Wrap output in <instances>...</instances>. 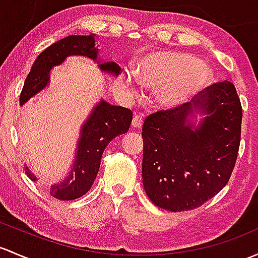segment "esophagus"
<instances>
[{
	"instance_id": "1",
	"label": "esophagus",
	"mask_w": 258,
	"mask_h": 258,
	"mask_svg": "<svg viewBox=\"0 0 258 258\" xmlns=\"http://www.w3.org/2000/svg\"><path fill=\"white\" fill-rule=\"evenodd\" d=\"M143 123V116L141 113H136L134 116V120H132V127L134 128H141Z\"/></svg>"
}]
</instances>
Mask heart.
<instances>
[{
  "label": "heart",
  "mask_w": 258,
  "mask_h": 258,
  "mask_svg": "<svg viewBox=\"0 0 258 258\" xmlns=\"http://www.w3.org/2000/svg\"><path fill=\"white\" fill-rule=\"evenodd\" d=\"M137 78L145 86L159 89L158 101L173 107L199 93L209 81L210 72L207 65L189 54L157 51L141 61Z\"/></svg>",
  "instance_id": "b5f03b06"
}]
</instances>
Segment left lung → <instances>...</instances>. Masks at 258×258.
<instances>
[{"instance_id": "obj_1", "label": "left lung", "mask_w": 258, "mask_h": 258, "mask_svg": "<svg viewBox=\"0 0 258 258\" xmlns=\"http://www.w3.org/2000/svg\"><path fill=\"white\" fill-rule=\"evenodd\" d=\"M194 110L206 117L194 127ZM242 107L229 80L203 89L190 102L159 110L142 127L143 186L151 202L169 211L202 207L229 181L241 141Z\"/></svg>"}]
</instances>
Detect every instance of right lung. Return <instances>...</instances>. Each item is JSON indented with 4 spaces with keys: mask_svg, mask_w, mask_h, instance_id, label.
I'll list each match as a JSON object with an SVG mask.
<instances>
[{
    "mask_svg": "<svg viewBox=\"0 0 258 258\" xmlns=\"http://www.w3.org/2000/svg\"><path fill=\"white\" fill-rule=\"evenodd\" d=\"M97 47L95 45L94 34L91 36H69L43 50L37 56L36 61L27 75L23 89L21 91L20 104L23 105L33 95L39 93L49 83V72L55 65L61 64L69 55H84L88 58L97 59ZM104 72L118 75L121 68L117 64H99ZM132 122V111L122 106H113L102 100L90 117L81 128V137L78 145L77 159L70 170L69 177L61 183L53 184L49 188L50 195L60 200H74L83 197L90 190L97 172H99L101 157L106 146L113 138L126 134ZM26 169L27 175L32 180L37 178Z\"/></svg>",
    "mask_w": 258,
    "mask_h": 258,
    "instance_id": "right-lung-1",
    "label": "right lung"
}]
</instances>
